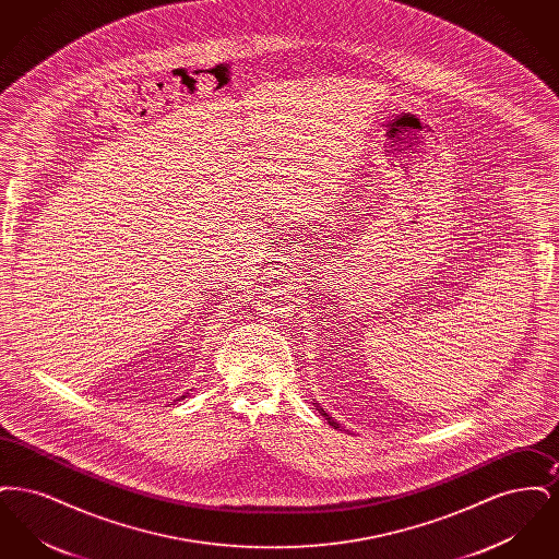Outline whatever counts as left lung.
Here are the masks:
<instances>
[{"mask_svg": "<svg viewBox=\"0 0 559 559\" xmlns=\"http://www.w3.org/2000/svg\"><path fill=\"white\" fill-rule=\"evenodd\" d=\"M314 404H317V408H319L320 415H324V419L329 421V426H333L335 427V429H337V427H340V424H337V421H335V419H333V417H331L329 413H324V408H320V404L319 402H317V400H314Z\"/></svg>", "mask_w": 559, "mask_h": 559, "instance_id": "left-lung-1", "label": "left lung"}]
</instances>
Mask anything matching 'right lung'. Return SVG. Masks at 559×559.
Returning a JSON list of instances; mask_svg holds the SVG:
<instances>
[{"label": "right lung", "instance_id": "add662e5", "mask_svg": "<svg viewBox=\"0 0 559 559\" xmlns=\"http://www.w3.org/2000/svg\"><path fill=\"white\" fill-rule=\"evenodd\" d=\"M182 399H185V396H182Z\"/></svg>", "mask_w": 559, "mask_h": 559}]
</instances>
